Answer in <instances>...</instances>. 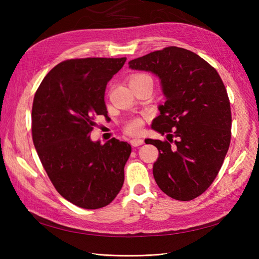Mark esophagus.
Wrapping results in <instances>:
<instances>
[{"instance_id": "esophagus-1", "label": "esophagus", "mask_w": 259, "mask_h": 259, "mask_svg": "<svg viewBox=\"0 0 259 259\" xmlns=\"http://www.w3.org/2000/svg\"><path fill=\"white\" fill-rule=\"evenodd\" d=\"M130 144L133 147H139L141 145H144V140H142V139H133V140H130Z\"/></svg>"}]
</instances>
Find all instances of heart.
I'll return each mask as SVG.
<instances>
[{
    "label": "heart",
    "mask_w": 259,
    "mask_h": 259,
    "mask_svg": "<svg viewBox=\"0 0 259 259\" xmlns=\"http://www.w3.org/2000/svg\"><path fill=\"white\" fill-rule=\"evenodd\" d=\"M145 75L146 74H134L133 76H130L129 83L137 79L141 78V76H145ZM142 124L144 123H142V120L140 118H135V119L129 120L128 122L124 124L123 129L125 131V134H128V135H139L142 130Z\"/></svg>",
    "instance_id": "1"
}]
</instances>
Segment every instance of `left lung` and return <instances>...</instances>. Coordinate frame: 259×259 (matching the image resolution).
Instances as JSON below:
<instances>
[{
  "label": "left lung",
  "instance_id": "1",
  "mask_svg": "<svg viewBox=\"0 0 259 259\" xmlns=\"http://www.w3.org/2000/svg\"><path fill=\"white\" fill-rule=\"evenodd\" d=\"M129 68L158 75L167 99L152 129L169 141L148 140L159 150L152 169L157 185L174 199H195L217 177L230 145L232 111L221 75L177 47L131 60Z\"/></svg>",
  "mask_w": 259,
  "mask_h": 259
}]
</instances>
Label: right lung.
Instances as JSON below:
<instances>
[{
    "label": "right lung",
    "instance_id": "obj_1",
    "mask_svg": "<svg viewBox=\"0 0 259 259\" xmlns=\"http://www.w3.org/2000/svg\"><path fill=\"white\" fill-rule=\"evenodd\" d=\"M126 58L71 59L41 82L32 106V139L54 188L73 205L98 209L122 188L128 142L101 145L90 134L97 115L107 117L104 91Z\"/></svg>",
    "mask_w": 259,
    "mask_h": 259
}]
</instances>
